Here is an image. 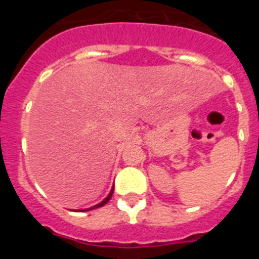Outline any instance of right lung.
I'll list each match as a JSON object with an SVG mask.
<instances>
[{
  "label": "right lung",
  "instance_id": "obj_1",
  "mask_svg": "<svg viewBox=\"0 0 259 259\" xmlns=\"http://www.w3.org/2000/svg\"><path fill=\"white\" fill-rule=\"evenodd\" d=\"M113 193H114V188L111 189V191H110V193H109V196H107L106 198H105L104 201H102L101 203H98V205H96V206H93V207H91V209H88V210H93V209H97V207H101V206H104L105 203H107V201L110 200V198H111V196H113ZM84 211H87V210H84Z\"/></svg>",
  "mask_w": 259,
  "mask_h": 259
}]
</instances>
